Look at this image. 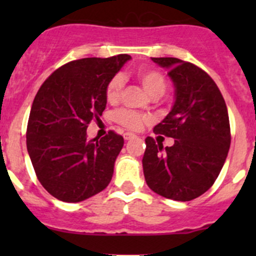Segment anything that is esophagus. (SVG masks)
Instances as JSON below:
<instances>
[{
	"label": "esophagus",
	"instance_id": "34e87169",
	"mask_svg": "<svg viewBox=\"0 0 256 256\" xmlns=\"http://www.w3.org/2000/svg\"><path fill=\"white\" fill-rule=\"evenodd\" d=\"M136 138L135 134H131V132L124 134V138H125V140H132V138Z\"/></svg>",
	"mask_w": 256,
	"mask_h": 256
}]
</instances>
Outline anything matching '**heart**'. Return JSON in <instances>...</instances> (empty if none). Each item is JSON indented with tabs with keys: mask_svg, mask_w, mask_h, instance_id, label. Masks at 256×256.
Listing matches in <instances>:
<instances>
[{
	"mask_svg": "<svg viewBox=\"0 0 256 256\" xmlns=\"http://www.w3.org/2000/svg\"><path fill=\"white\" fill-rule=\"evenodd\" d=\"M138 78L142 84L144 89L148 92L151 96L157 98L164 92L167 88V82L164 74L156 69L142 68L138 72ZM124 80L121 76H114L108 82L105 86V98L109 102H118L120 99L121 92H122ZM115 120L124 128H130V130H138L144 122H147L148 118L141 114L132 112V110L121 109L115 114Z\"/></svg>",
	"mask_w": 256,
	"mask_h": 256,
	"instance_id": "obj_1",
	"label": "heart"
}]
</instances>
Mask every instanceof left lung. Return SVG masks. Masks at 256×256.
Listing matches in <instances>:
<instances>
[{"label": "left lung", "mask_w": 256, "mask_h": 256, "mask_svg": "<svg viewBox=\"0 0 256 256\" xmlns=\"http://www.w3.org/2000/svg\"><path fill=\"white\" fill-rule=\"evenodd\" d=\"M168 70L174 104L154 128L174 138L164 147L147 138L142 158L144 180L157 194L187 202L207 192L220 174L230 147L226 102L214 80L197 66L178 58H151Z\"/></svg>", "instance_id": "obj_1"}]
</instances>
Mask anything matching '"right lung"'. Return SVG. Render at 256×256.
<instances>
[{
	"instance_id": "1",
	"label": "right lung",
	"mask_w": 256,
	"mask_h": 256,
	"mask_svg": "<svg viewBox=\"0 0 256 256\" xmlns=\"http://www.w3.org/2000/svg\"><path fill=\"white\" fill-rule=\"evenodd\" d=\"M128 54L64 64L38 90L27 126V150L40 184L56 200L76 203L98 194L112 178L124 138L114 131L88 138L92 120L106 106L105 86Z\"/></svg>"
}]
</instances>
